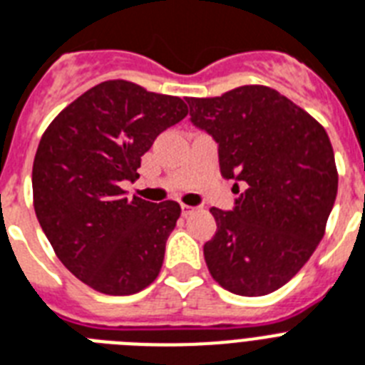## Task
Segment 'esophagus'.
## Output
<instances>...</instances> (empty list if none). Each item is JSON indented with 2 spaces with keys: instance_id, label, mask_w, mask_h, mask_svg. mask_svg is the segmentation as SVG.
Wrapping results in <instances>:
<instances>
[{
  "instance_id": "34e87169",
  "label": "esophagus",
  "mask_w": 365,
  "mask_h": 365,
  "mask_svg": "<svg viewBox=\"0 0 365 365\" xmlns=\"http://www.w3.org/2000/svg\"><path fill=\"white\" fill-rule=\"evenodd\" d=\"M193 210H195L193 206H187V205H183V202H182V214H183V216L187 217L189 214H191V212H193Z\"/></svg>"
}]
</instances>
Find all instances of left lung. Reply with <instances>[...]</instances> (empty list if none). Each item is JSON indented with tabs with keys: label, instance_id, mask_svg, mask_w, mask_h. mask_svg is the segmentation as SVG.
<instances>
[{
	"label": "left lung",
	"instance_id": "1",
	"mask_svg": "<svg viewBox=\"0 0 365 365\" xmlns=\"http://www.w3.org/2000/svg\"><path fill=\"white\" fill-rule=\"evenodd\" d=\"M187 104L191 123L216 140L222 176L235 180V193L244 185L233 210L210 208L208 271L237 295L271 294L324 237L339 182L331 142L317 119L263 85Z\"/></svg>",
	"mask_w": 365,
	"mask_h": 365
}]
</instances>
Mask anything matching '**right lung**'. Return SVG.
Masks as SVG:
<instances>
[{
  "label": "right lung",
  "instance_id": "add662e5",
  "mask_svg": "<svg viewBox=\"0 0 365 365\" xmlns=\"http://www.w3.org/2000/svg\"><path fill=\"white\" fill-rule=\"evenodd\" d=\"M187 115L178 96L104 81L54 117L34 159V208L54 254L100 294L130 295L159 277L182 208L126 199L155 138Z\"/></svg>",
  "mask_w": 365,
  "mask_h": 365
}]
</instances>
